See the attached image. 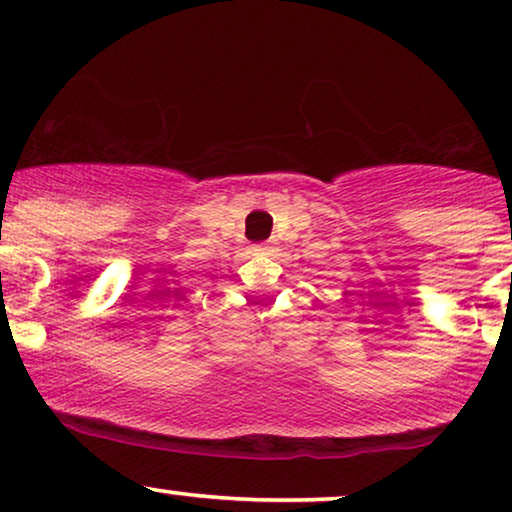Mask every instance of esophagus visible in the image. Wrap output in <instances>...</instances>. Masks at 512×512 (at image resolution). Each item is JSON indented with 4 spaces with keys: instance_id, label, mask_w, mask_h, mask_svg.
I'll list each match as a JSON object with an SVG mask.
<instances>
[{
    "instance_id": "esophagus-1",
    "label": "esophagus",
    "mask_w": 512,
    "mask_h": 512,
    "mask_svg": "<svg viewBox=\"0 0 512 512\" xmlns=\"http://www.w3.org/2000/svg\"><path fill=\"white\" fill-rule=\"evenodd\" d=\"M256 251H258V254L268 256V254H272V251H275V247H272L270 242H261V244H256Z\"/></svg>"
}]
</instances>
